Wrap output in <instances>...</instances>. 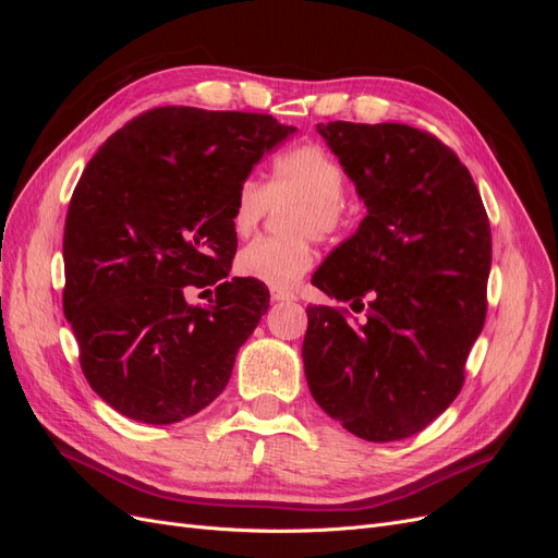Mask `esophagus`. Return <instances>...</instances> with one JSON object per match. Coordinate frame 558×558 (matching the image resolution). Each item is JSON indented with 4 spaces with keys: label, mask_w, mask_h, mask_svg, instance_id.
<instances>
[{
    "label": "esophagus",
    "mask_w": 558,
    "mask_h": 558,
    "mask_svg": "<svg viewBox=\"0 0 558 558\" xmlns=\"http://www.w3.org/2000/svg\"><path fill=\"white\" fill-rule=\"evenodd\" d=\"M269 298H272V302H291L298 295L293 291H286V289H272L269 291Z\"/></svg>",
    "instance_id": "1"
}]
</instances>
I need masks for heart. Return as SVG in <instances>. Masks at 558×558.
<instances>
[{"label": "heart", "mask_w": 558, "mask_h": 558, "mask_svg": "<svg viewBox=\"0 0 558 558\" xmlns=\"http://www.w3.org/2000/svg\"><path fill=\"white\" fill-rule=\"evenodd\" d=\"M347 172L320 144L293 146L272 162L267 183L256 177L240 181L230 205V226L238 238L258 230L272 207L295 202L286 214V230L293 238H260L238 256L242 277L272 289H291L316 263V240H340L353 223V205L344 197Z\"/></svg>", "instance_id": "heart-1"}]
</instances>
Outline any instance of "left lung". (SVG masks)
<instances>
[{"instance_id":"obj_1","label":"left lung","mask_w":558,"mask_h":558,"mask_svg":"<svg viewBox=\"0 0 558 558\" xmlns=\"http://www.w3.org/2000/svg\"><path fill=\"white\" fill-rule=\"evenodd\" d=\"M367 216L312 283L365 307H307L302 361L328 416L367 442L424 430L461 393L484 328L492 226L468 167L435 134L402 123L318 125Z\"/></svg>"}]
</instances>
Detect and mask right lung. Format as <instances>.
<instances>
[{"instance_id": "obj_1", "label": "right lung", "mask_w": 558, "mask_h": 558, "mask_svg": "<svg viewBox=\"0 0 558 558\" xmlns=\"http://www.w3.org/2000/svg\"><path fill=\"white\" fill-rule=\"evenodd\" d=\"M295 128L269 113L156 107L83 170L64 221L62 310L93 391L142 424H177L221 396L269 307L223 279L238 251L234 191ZM216 284L209 311L184 293Z\"/></svg>"}]
</instances>
